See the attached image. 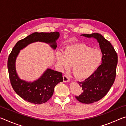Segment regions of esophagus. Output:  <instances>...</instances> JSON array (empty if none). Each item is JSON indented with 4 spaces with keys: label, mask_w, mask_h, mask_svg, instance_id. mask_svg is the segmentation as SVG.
<instances>
[{
    "label": "esophagus",
    "mask_w": 126,
    "mask_h": 126,
    "mask_svg": "<svg viewBox=\"0 0 126 126\" xmlns=\"http://www.w3.org/2000/svg\"><path fill=\"white\" fill-rule=\"evenodd\" d=\"M63 81L64 82H69L70 81V79L68 77V76L67 75H64L63 76Z\"/></svg>",
    "instance_id": "34e87169"
}]
</instances>
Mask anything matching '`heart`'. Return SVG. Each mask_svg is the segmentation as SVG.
Here are the masks:
<instances>
[{
    "label": "heart",
    "instance_id": "obj_1",
    "mask_svg": "<svg viewBox=\"0 0 126 126\" xmlns=\"http://www.w3.org/2000/svg\"><path fill=\"white\" fill-rule=\"evenodd\" d=\"M57 63L61 68L72 65L74 75L79 79H85L95 71L102 61L101 51L84 44L78 43L67 47L64 52H57Z\"/></svg>",
    "mask_w": 126,
    "mask_h": 126
}]
</instances>
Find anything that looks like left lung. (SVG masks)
Returning <instances> with one entry per match:
<instances>
[{
  "label": "left lung",
  "mask_w": 126,
  "mask_h": 126,
  "mask_svg": "<svg viewBox=\"0 0 126 126\" xmlns=\"http://www.w3.org/2000/svg\"><path fill=\"white\" fill-rule=\"evenodd\" d=\"M81 35L96 39L103 55L102 64L96 71L84 81L78 82L82 87L83 92L76 97V98L81 103L89 104L103 98L113 84L116 76L118 56L111 43L100 34H86Z\"/></svg>",
  "instance_id": "8db88e82"
}]
</instances>
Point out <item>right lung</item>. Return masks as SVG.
Listing matches in <instances>:
<instances>
[{"instance_id": "right-lung-1", "label": "right lung", "mask_w": 126, "mask_h": 126, "mask_svg": "<svg viewBox=\"0 0 126 126\" xmlns=\"http://www.w3.org/2000/svg\"><path fill=\"white\" fill-rule=\"evenodd\" d=\"M58 32L51 33H34L19 40L13 48L8 59V69L10 82L14 91L25 101L34 104H42L48 101L53 95L55 86L63 82L62 73L47 69L42 76L33 82L22 80L16 69V58L20 50L29 44L41 42L49 44L53 49L57 48L56 40L58 39Z\"/></svg>"}]
</instances>
